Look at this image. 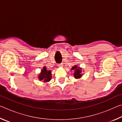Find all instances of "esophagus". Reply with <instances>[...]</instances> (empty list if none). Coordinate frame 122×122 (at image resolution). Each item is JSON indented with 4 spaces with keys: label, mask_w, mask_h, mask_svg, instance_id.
<instances>
[{
    "label": "esophagus",
    "mask_w": 122,
    "mask_h": 122,
    "mask_svg": "<svg viewBox=\"0 0 122 122\" xmlns=\"http://www.w3.org/2000/svg\"><path fill=\"white\" fill-rule=\"evenodd\" d=\"M62 64H59L58 65H57V66H58L59 67H62Z\"/></svg>",
    "instance_id": "34e87169"
}]
</instances>
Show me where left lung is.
<instances>
[{"mask_svg":"<svg viewBox=\"0 0 122 122\" xmlns=\"http://www.w3.org/2000/svg\"><path fill=\"white\" fill-rule=\"evenodd\" d=\"M72 69H75V73L74 74V77L76 78H80L82 76V74H81L82 73V71H81V68H79L78 67L77 68V67L76 66H74L73 67H72Z\"/></svg>","mask_w":122,"mask_h":122,"instance_id":"1","label":"left lung"}]
</instances>
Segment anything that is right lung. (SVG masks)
<instances>
[{
  "label": "right lung",
  "mask_w": 122,
  "mask_h": 122,
  "mask_svg": "<svg viewBox=\"0 0 122 122\" xmlns=\"http://www.w3.org/2000/svg\"><path fill=\"white\" fill-rule=\"evenodd\" d=\"M51 71H47L46 67H44L41 70V74L39 76V78L40 81L43 80L44 82H48L51 80Z\"/></svg>",
  "instance_id": "add662e5"
}]
</instances>
